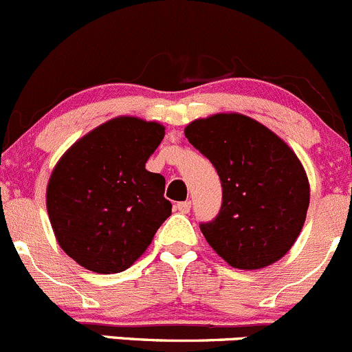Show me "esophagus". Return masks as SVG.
Instances as JSON below:
<instances>
[{
  "mask_svg": "<svg viewBox=\"0 0 352 352\" xmlns=\"http://www.w3.org/2000/svg\"><path fill=\"white\" fill-rule=\"evenodd\" d=\"M191 208V201H181V203H176V210L181 213H188Z\"/></svg>",
  "mask_w": 352,
  "mask_h": 352,
  "instance_id": "obj_1",
  "label": "esophagus"
}]
</instances>
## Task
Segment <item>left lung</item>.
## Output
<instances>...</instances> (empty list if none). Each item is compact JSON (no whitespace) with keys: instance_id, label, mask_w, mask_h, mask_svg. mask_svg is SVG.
<instances>
[{"instance_id":"8db88e82","label":"left lung","mask_w":352,"mask_h":352,"mask_svg":"<svg viewBox=\"0 0 352 352\" xmlns=\"http://www.w3.org/2000/svg\"><path fill=\"white\" fill-rule=\"evenodd\" d=\"M184 135L210 159L222 181V208L200 229L232 267L261 270L292 249L302 232L310 184L292 147L241 113L188 123Z\"/></svg>"}]
</instances>
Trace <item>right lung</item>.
<instances>
[{
	"instance_id": "1",
	"label": "right lung",
	"mask_w": 352,
	"mask_h": 352,
	"mask_svg": "<svg viewBox=\"0 0 352 352\" xmlns=\"http://www.w3.org/2000/svg\"><path fill=\"white\" fill-rule=\"evenodd\" d=\"M162 139L161 123L117 117L59 159L47 184V213L59 245L79 266L100 274L125 271L171 215L166 179L146 169Z\"/></svg>"
}]
</instances>
